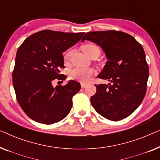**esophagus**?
I'll list each match as a JSON object with an SVG mask.
<instances>
[{
    "instance_id": "34e87169",
    "label": "esophagus",
    "mask_w": 160,
    "mask_h": 160,
    "mask_svg": "<svg viewBox=\"0 0 160 160\" xmlns=\"http://www.w3.org/2000/svg\"><path fill=\"white\" fill-rule=\"evenodd\" d=\"M87 85V83H84V82L81 83V87H82V88H84V87H86Z\"/></svg>"
}]
</instances>
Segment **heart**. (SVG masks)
<instances>
[{
	"instance_id": "1",
	"label": "heart",
	"mask_w": 160,
	"mask_h": 160,
	"mask_svg": "<svg viewBox=\"0 0 160 160\" xmlns=\"http://www.w3.org/2000/svg\"><path fill=\"white\" fill-rule=\"evenodd\" d=\"M83 52L87 54V56L92 57L94 54H98L100 55V50L99 47L95 44H89L84 45L82 47ZM73 54V50H69L64 54V61L65 63L68 62L71 60V55ZM95 73V71L92 68H75L71 69L69 72V76L72 79L78 80L81 82H88L89 78L93 74Z\"/></svg>"
}]
</instances>
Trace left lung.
<instances>
[{
	"label": "left lung",
	"instance_id": "obj_1",
	"mask_svg": "<svg viewBox=\"0 0 160 160\" xmlns=\"http://www.w3.org/2000/svg\"><path fill=\"white\" fill-rule=\"evenodd\" d=\"M100 46L108 61L98 78L108 84L95 85L91 103L97 112L111 121H119L134 112L146 92L148 66L141 43L126 32L116 30L89 32L82 39Z\"/></svg>",
	"mask_w": 160,
	"mask_h": 160
}]
</instances>
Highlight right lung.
Returning <instances> with one entry per match:
<instances>
[{
  "mask_svg": "<svg viewBox=\"0 0 160 160\" xmlns=\"http://www.w3.org/2000/svg\"><path fill=\"white\" fill-rule=\"evenodd\" d=\"M84 32H63L50 30L31 35L18 48L12 73L13 85L19 106L34 121L52 124L61 121L72 108V98L81 89L70 80L65 86L54 87L64 67L62 52L80 41Z\"/></svg>",
  "mask_w": 160,
  "mask_h": 160,
  "instance_id": "1",
  "label": "right lung"
}]
</instances>
